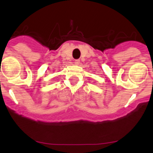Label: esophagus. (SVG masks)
<instances>
[{
  "label": "esophagus",
  "mask_w": 153,
  "mask_h": 153,
  "mask_svg": "<svg viewBox=\"0 0 153 153\" xmlns=\"http://www.w3.org/2000/svg\"><path fill=\"white\" fill-rule=\"evenodd\" d=\"M74 63L76 65H79L80 63V60L79 59H76V60H74Z\"/></svg>",
  "instance_id": "obj_1"
}]
</instances>
